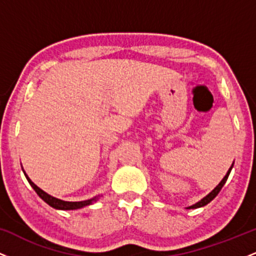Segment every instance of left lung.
<instances>
[{"label":"left lung","instance_id":"obj_1","mask_svg":"<svg viewBox=\"0 0 256 256\" xmlns=\"http://www.w3.org/2000/svg\"><path fill=\"white\" fill-rule=\"evenodd\" d=\"M232 167H234V164H232L230 168H228V173H226V174H225V177L222 178V180L220 182V183H219L218 185H216V188H214V189L212 190V192H210V194H208V195L206 196V198H202L201 201H198V204H195L190 206V207H188V210H192V208H200V207H204V206H206V204H210V202L212 201V200H213L214 198H216V195H218L220 190H222V188L224 186V184L226 183V180H228V174H230V172H231Z\"/></svg>","mask_w":256,"mask_h":256}]
</instances>
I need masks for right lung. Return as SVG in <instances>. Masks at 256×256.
Wrapping results in <instances>:
<instances>
[{"label": "right lung", "mask_w": 256, "mask_h": 256, "mask_svg": "<svg viewBox=\"0 0 256 256\" xmlns=\"http://www.w3.org/2000/svg\"><path fill=\"white\" fill-rule=\"evenodd\" d=\"M24 174L26 179H28V182L30 183V185L32 188H34V192H37V195L40 196V198L43 200L46 204H48L50 207L55 208V210H79V208H83L85 206H89V204H92L94 202H96L98 200V198H90V200H86V201H79V202H68V201H62V200H58L56 198H52V196L49 195V194H46V192H43L42 189H40V188L37 186L36 184L34 183V182L31 180L30 178L28 177V174H26L25 171H24Z\"/></svg>", "instance_id": "obj_1"}]
</instances>
